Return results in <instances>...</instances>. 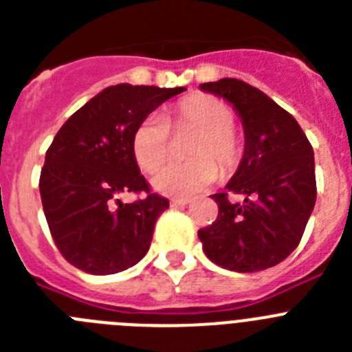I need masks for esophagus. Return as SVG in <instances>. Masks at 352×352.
Wrapping results in <instances>:
<instances>
[{"instance_id": "1", "label": "esophagus", "mask_w": 352, "mask_h": 352, "mask_svg": "<svg viewBox=\"0 0 352 352\" xmlns=\"http://www.w3.org/2000/svg\"><path fill=\"white\" fill-rule=\"evenodd\" d=\"M188 204H190V199H173V201H170V206H176V208L188 206Z\"/></svg>"}]
</instances>
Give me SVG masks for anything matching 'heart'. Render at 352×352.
I'll return each mask as SVG.
<instances>
[{
	"label": "heart",
	"mask_w": 352,
	"mask_h": 352,
	"mask_svg": "<svg viewBox=\"0 0 352 352\" xmlns=\"http://www.w3.org/2000/svg\"><path fill=\"white\" fill-rule=\"evenodd\" d=\"M234 113L226 102L211 95H190L169 111L166 120L148 116L132 133V155L144 173H153L169 151V126L197 130L186 162H170L153 176V188L170 197H190L206 190L219 170L229 174L241 158V139L232 129ZM219 167L217 168L216 166Z\"/></svg>",
	"instance_id": "obj_1"
}]
</instances>
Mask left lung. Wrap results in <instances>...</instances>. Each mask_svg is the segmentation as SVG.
Returning <instances> with one entry per match:
<instances>
[{"label": "left lung", "mask_w": 352, "mask_h": 352, "mask_svg": "<svg viewBox=\"0 0 352 352\" xmlns=\"http://www.w3.org/2000/svg\"><path fill=\"white\" fill-rule=\"evenodd\" d=\"M232 105L245 132L243 158L226 190L214 194L219 217L199 229L204 254L239 273L276 266L300 243L316 204V164L309 139L268 95L238 79L201 84ZM229 193L243 195L231 204Z\"/></svg>", "instance_id": "left-lung-1"}]
</instances>
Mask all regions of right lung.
Returning a JSON list of instances; mask_svg holds the SVG:
<instances>
[{"label":"right lung","instance_id":"obj_1","mask_svg":"<svg viewBox=\"0 0 352 352\" xmlns=\"http://www.w3.org/2000/svg\"><path fill=\"white\" fill-rule=\"evenodd\" d=\"M186 88L116 84L72 114L45 153L40 197L61 256L91 275L138 264L169 201L149 192L132 155V133L144 118ZM146 191L123 205L117 195Z\"/></svg>","mask_w":352,"mask_h":352}]
</instances>
